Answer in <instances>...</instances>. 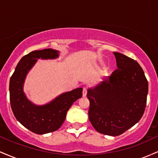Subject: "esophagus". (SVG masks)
<instances>
[{"label": "esophagus", "instance_id": "34e87169", "mask_svg": "<svg viewBox=\"0 0 158 158\" xmlns=\"http://www.w3.org/2000/svg\"><path fill=\"white\" fill-rule=\"evenodd\" d=\"M87 91H88V89H87V88L84 87V88H83V90H82L83 97H85V96L87 95Z\"/></svg>", "mask_w": 158, "mask_h": 158}]
</instances>
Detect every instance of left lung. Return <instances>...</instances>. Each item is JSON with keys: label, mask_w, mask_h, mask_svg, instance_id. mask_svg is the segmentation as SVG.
Masks as SVG:
<instances>
[{"label": "left lung", "mask_w": 158, "mask_h": 158, "mask_svg": "<svg viewBox=\"0 0 158 158\" xmlns=\"http://www.w3.org/2000/svg\"><path fill=\"white\" fill-rule=\"evenodd\" d=\"M114 54L117 69L95 88L88 89L87 97L94 128L101 134L118 136L143 117L148 85L137 61L119 52Z\"/></svg>", "instance_id": "left-lung-1"}]
</instances>
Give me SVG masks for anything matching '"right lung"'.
Here are the masks:
<instances>
[{"instance_id": "obj_1", "label": "right lung", "mask_w": 158, "mask_h": 158, "mask_svg": "<svg viewBox=\"0 0 158 158\" xmlns=\"http://www.w3.org/2000/svg\"><path fill=\"white\" fill-rule=\"evenodd\" d=\"M58 56L59 52L52 49L30 52L20 60L10 78V100L12 112L21 124L38 135L59 129L64 123L69 108L82 96V88H77L62 94L42 106H35L27 99L23 91V81L37 59H56Z\"/></svg>"}]
</instances>
